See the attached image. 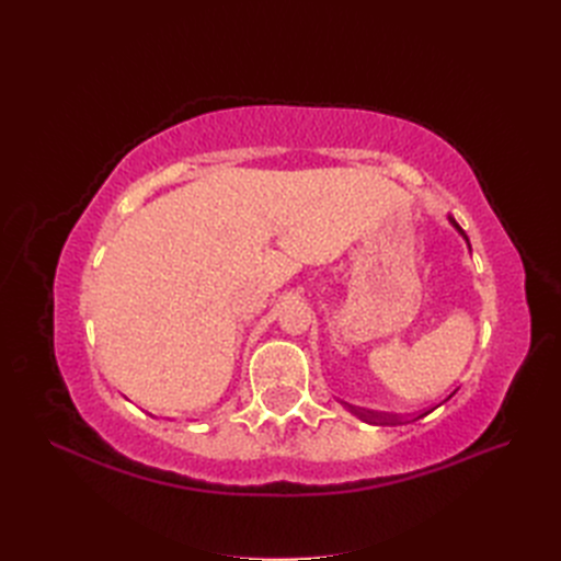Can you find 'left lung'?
Here are the masks:
<instances>
[{
	"label": "left lung",
	"mask_w": 561,
	"mask_h": 561,
	"mask_svg": "<svg viewBox=\"0 0 561 561\" xmlns=\"http://www.w3.org/2000/svg\"><path fill=\"white\" fill-rule=\"evenodd\" d=\"M451 219V225L463 233V239H466V231L456 225V219L454 217H449ZM351 412L355 414V416H360L363 421H367V423H377V426H396V423H402V416H393V414H381V412H371V410H358V407H351ZM423 416V414H421Z\"/></svg>",
	"instance_id": "obj_1"
}]
</instances>
